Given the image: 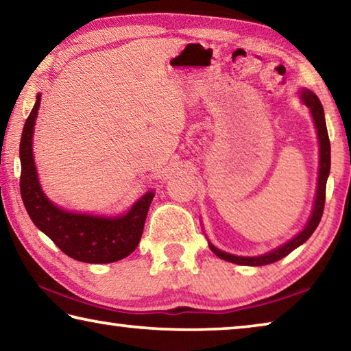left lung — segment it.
I'll use <instances>...</instances> for the list:
<instances>
[{
	"mask_svg": "<svg viewBox=\"0 0 351 351\" xmlns=\"http://www.w3.org/2000/svg\"><path fill=\"white\" fill-rule=\"evenodd\" d=\"M302 100H304V104L311 110L314 123H316V128H317L319 144H320V164H319L320 167H319V178H317L316 203H314V209H313V215L310 218V221H308L306 228L302 230L299 235L294 237L293 240L285 243V245L280 247H277L276 251L260 255V257H237V255L219 251V249H217L209 243L210 249L218 255L219 258H223L226 261H232V263L243 265V266H263V265L274 263V261L287 257L289 252H293L295 247H299L302 245V243H305L319 226L320 218H322V213H324V206H325L326 178L330 175V165H331L330 139H328V132H326V123L324 117V106L320 104V100L317 99L316 94H313L308 90L302 91Z\"/></svg>",
	"mask_w": 351,
	"mask_h": 351,
	"instance_id": "obj_1",
	"label": "left lung"
}]
</instances>
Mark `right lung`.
Returning a JSON list of instances; mask_svg holds the SVG:
<instances>
[{"label": "right lung", "instance_id": "obj_1", "mask_svg": "<svg viewBox=\"0 0 351 351\" xmlns=\"http://www.w3.org/2000/svg\"><path fill=\"white\" fill-rule=\"evenodd\" d=\"M41 94L26 119L20 142V192L34 224L60 251L83 263H112L125 258L139 245L153 192L145 193L125 215L104 218L58 209L41 192L32 156V133Z\"/></svg>", "mask_w": 351, "mask_h": 351}]
</instances>
